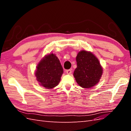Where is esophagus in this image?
Returning <instances> with one entry per match:
<instances>
[{
    "mask_svg": "<svg viewBox=\"0 0 131 131\" xmlns=\"http://www.w3.org/2000/svg\"><path fill=\"white\" fill-rule=\"evenodd\" d=\"M66 73H67L68 74H70L71 73L72 71H71V69H69V70H66Z\"/></svg>",
    "mask_w": 131,
    "mask_h": 131,
    "instance_id": "esophagus-1",
    "label": "esophagus"
}]
</instances>
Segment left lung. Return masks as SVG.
Listing matches in <instances>:
<instances>
[{"instance_id": "obj_1", "label": "left lung", "mask_w": 131, "mask_h": 131, "mask_svg": "<svg viewBox=\"0 0 131 131\" xmlns=\"http://www.w3.org/2000/svg\"><path fill=\"white\" fill-rule=\"evenodd\" d=\"M77 67L74 77L80 87L90 88L97 84L101 79L103 69L99 60L92 53L83 50L76 57Z\"/></svg>"}]
</instances>
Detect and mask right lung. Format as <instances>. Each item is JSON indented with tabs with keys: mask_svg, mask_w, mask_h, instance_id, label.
Instances as JSON below:
<instances>
[{
	"mask_svg": "<svg viewBox=\"0 0 131 131\" xmlns=\"http://www.w3.org/2000/svg\"><path fill=\"white\" fill-rule=\"evenodd\" d=\"M63 73L59 59L54 54L50 53L39 62L35 75L40 85L50 90L58 84Z\"/></svg>",
	"mask_w": 131,
	"mask_h": 131,
	"instance_id": "obj_1",
	"label": "right lung"
}]
</instances>
